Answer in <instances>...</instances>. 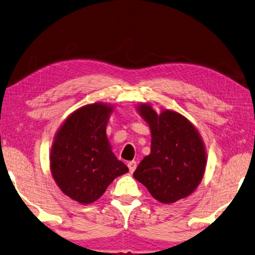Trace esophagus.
<instances>
[{
    "label": "esophagus",
    "mask_w": 255,
    "mask_h": 255,
    "mask_svg": "<svg viewBox=\"0 0 255 255\" xmlns=\"http://www.w3.org/2000/svg\"><path fill=\"white\" fill-rule=\"evenodd\" d=\"M128 169H130V173H133L136 168V161L135 160H132V161H128Z\"/></svg>",
    "instance_id": "34e87169"
}]
</instances>
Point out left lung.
Wrapping results in <instances>:
<instances>
[{
  "mask_svg": "<svg viewBox=\"0 0 255 255\" xmlns=\"http://www.w3.org/2000/svg\"><path fill=\"white\" fill-rule=\"evenodd\" d=\"M151 130V151L133 176L161 203L186 198L201 182L207 156L201 136L189 120L173 111L159 115L147 104L137 106Z\"/></svg>",
  "mask_w": 255,
  "mask_h": 255,
  "instance_id": "8db88e82",
  "label": "left lung"
}]
</instances>
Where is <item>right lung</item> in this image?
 Listing matches in <instances>:
<instances>
[{"mask_svg":"<svg viewBox=\"0 0 255 255\" xmlns=\"http://www.w3.org/2000/svg\"><path fill=\"white\" fill-rule=\"evenodd\" d=\"M113 107L91 104L72 113L56 133L51 151V172L64 194L89 204L114 179L128 172L112 152L106 125Z\"/></svg>","mask_w":255,"mask_h":255,"instance_id":"add662e5","label":"right lung"}]
</instances>
